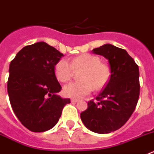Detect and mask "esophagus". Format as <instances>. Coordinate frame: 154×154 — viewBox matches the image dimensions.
Listing matches in <instances>:
<instances>
[{"mask_svg": "<svg viewBox=\"0 0 154 154\" xmlns=\"http://www.w3.org/2000/svg\"><path fill=\"white\" fill-rule=\"evenodd\" d=\"M77 101H78V100H77V99H74V98L71 99V102L72 103H76V102H77Z\"/></svg>", "mask_w": 154, "mask_h": 154, "instance_id": "34e87169", "label": "esophagus"}]
</instances>
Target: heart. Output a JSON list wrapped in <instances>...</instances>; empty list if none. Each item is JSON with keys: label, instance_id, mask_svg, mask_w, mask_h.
<instances>
[{"label": "heart", "instance_id": "1", "mask_svg": "<svg viewBox=\"0 0 154 154\" xmlns=\"http://www.w3.org/2000/svg\"><path fill=\"white\" fill-rule=\"evenodd\" d=\"M74 70H81L79 74L81 81L65 85L63 93L66 97L81 98L93 91L102 89L109 81L110 69L107 64L100 62V59L91 54H82L73 58L70 63L61 59L55 65L56 77L60 82L69 81Z\"/></svg>", "mask_w": 154, "mask_h": 154}]
</instances>
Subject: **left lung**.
I'll return each mask as SVG.
<instances>
[{
	"mask_svg": "<svg viewBox=\"0 0 154 154\" xmlns=\"http://www.w3.org/2000/svg\"><path fill=\"white\" fill-rule=\"evenodd\" d=\"M109 60L110 79L105 89L81 113L83 123L94 133L105 134L120 129L136 109L140 95V72L125 49L105 44L92 50Z\"/></svg>",
	"mask_w": 154,
	"mask_h": 154,
	"instance_id": "obj_1",
	"label": "left lung"
}]
</instances>
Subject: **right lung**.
I'll return each instance as SVG.
<instances>
[{"mask_svg":"<svg viewBox=\"0 0 154 154\" xmlns=\"http://www.w3.org/2000/svg\"><path fill=\"white\" fill-rule=\"evenodd\" d=\"M63 54L46 42L26 45L9 66L8 93L21 123L41 133L58 122L63 107L70 102L57 94L62 89L54 67Z\"/></svg>","mask_w":154,"mask_h":154,"instance_id":"right-lung-1","label":"right lung"}]
</instances>
